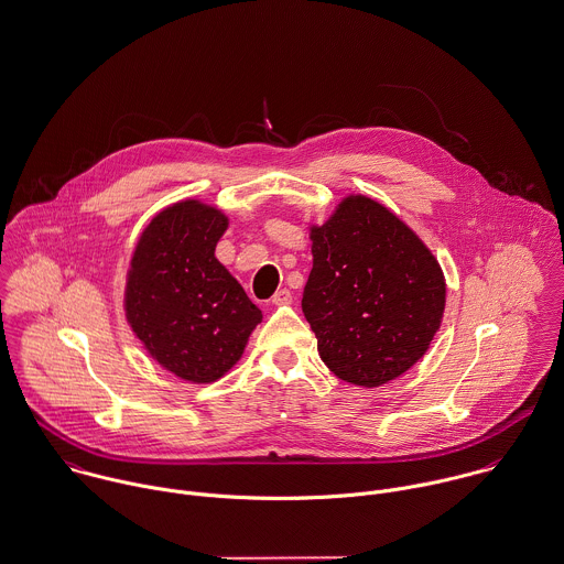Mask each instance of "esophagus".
<instances>
[{"mask_svg":"<svg viewBox=\"0 0 564 564\" xmlns=\"http://www.w3.org/2000/svg\"><path fill=\"white\" fill-rule=\"evenodd\" d=\"M292 303V292L290 290H279L274 296H272V305H290Z\"/></svg>","mask_w":564,"mask_h":564,"instance_id":"1","label":"esophagus"}]
</instances>
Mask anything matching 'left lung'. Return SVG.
<instances>
[{
  "label": "left lung",
  "mask_w": 564,
  "mask_h": 564,
  "mask_svg": "<svg viewBox=\"0 0 564 564\" xmlns=\"http://www.w3.org/2000/svg\"><path fill=\"white\" fill-rule=\"evenodd\" d=\"M303 314L339 379L375 388L414 366L441 329L445 276L427 246L379 203L350 196L312 228Z\"/></svg>",
  "instance_id": "1"
}]
</instances>
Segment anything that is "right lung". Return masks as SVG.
<instances>
[{"instance_id": "right-lung-1", "label": "right lung", "mask_w": 564, "mask_h": 564, "mask_svg": "<svg viewBox=\"0 0 564 564\" xmlns=\"http://www.w3.org/2000/svg\"><path fill=\"white\" fill-rule=\"evenodd\" d=\"M225 216L196 200L143 230L126 285V316L148 352L185 381L220 379L241 357L259 307L216 259Z\"/></svg>"}]
</instances>
